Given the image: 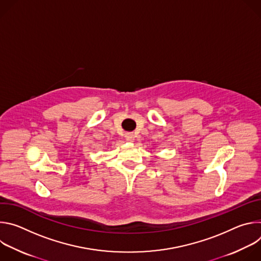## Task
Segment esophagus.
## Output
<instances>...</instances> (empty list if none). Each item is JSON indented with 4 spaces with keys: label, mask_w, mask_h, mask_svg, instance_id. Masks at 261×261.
I'll return each mask as SVG.
<instances>
[{
    "label": "esophagus",
    "mask_w": 261,
    "mask_h": 261,
    "mask_svg": "<svg viewBox=\"0 0 261 261\" xmlns=\"http://www.w3.org/2000/svg\"><path fill=\"white\" fill-rule=\"evenodd\" d=\"M125 137H126V139L129 140V141H133L134 138H135V136H134L133 133H127V134L125 135Z\"/></svg>",
    "instance_id": "1"
}]
</instances>
